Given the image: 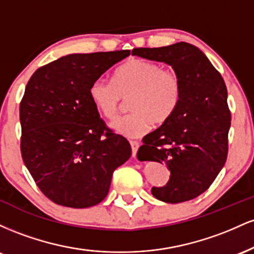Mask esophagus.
<instances>
[{
  "label": "esophagus",
  "mask_w": 254,
  "mask_h": 254,
  "mask_svg": "<svg viewBox=\"0 0 254 254\" xmlns=\"http://www.w3.org/2000/svg\"><path fill=\"white\" fill-rule=\"evenodd\" d=\"M130 144H131V150H132V156H136L137 150H138L139 148V142L130 141Z\"/></svg>",
  "instance_id": "1"
}]
</instances>
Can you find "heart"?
Returning a JSON list of instances; mask_svg holds the SVG:
<instances>
[{
	"mask_svg": "<svg viewBox=\"0 0 254 254\" xmlns=\"http://www.w3.org/2000/svg\"><path fill=\"white\" fill-rule=\"evenodd\" d=\"M88 94L101 116L112 121L118 116L125 99H129V115L112 123L121 135L136 138L150 130L153 123L164 125L173 117L183 97L179 74L153 61L131 58L113 74V82L97 78Z\"/></svg>",
	"mask_w": 254,
	"mask_h": 254,
	"instance_id": "obj_1",
	"label": "heart"
}]
</instances>
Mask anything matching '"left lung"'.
<instances>
[{
    "label": "left lung",
    "mask_w": 254,
    "mask_h": 254,
    "mask_svg": "<svg viewBox=\"0 0 254 254\" xmlns=\"http://www.w3.org/2000/svg\"><path fill=\"white\" fill-rule=\"evenodd\" d=\"M165 62L179 74L183 97L167 123L148 133L138 149L141 161L166 164L171 172L164 188L151 193L166 203L193 199L210 188L228 155L230 111L221 74L199 49L189 43L133 49L132 56Z\"/></svg>",
    "instance_id": "left-lung-1"
}]
</instances>
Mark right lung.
<instances>
[{"label": "right lung", "mask_w": 254, "mask_h": 254, "mask_svg": "<svg viewBox=\"0 0 254 254\" xmlns=\"http://www.w3.org/2000/svg\"><path fill=\"white\" fill-rule=\"evenodd\" d=\"M129 50L74 54L38 68L20 103L24 164L39 190L58 205L89 208L110 190L113 171L131 155L90 101V83Z\"/></svg>", "instance_id": "obj_1"}]
</instances>
